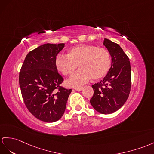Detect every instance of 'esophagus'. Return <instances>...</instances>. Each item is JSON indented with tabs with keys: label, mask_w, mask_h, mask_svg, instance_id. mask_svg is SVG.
Instances as JSON below:
<instances>
[{
	"label": "esophagus",
	"mask_w": 154,
	"mask_h": 154,
	"mask_svg": "<svg viewBox=\"0 0 154 154\" xmlns=\"http://www.w3.org/2000/svg\"><path fill=\"white\" fill-rule=\"evenodd\" d=\"M82 89H83V88H82V87H80V88H74V90H75V91H81L82 90Z\"/></svg>",
	"instance_id": "1"
}]
</instances>
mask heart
<instances>
[{
	"label": "heart",
	"mask_w": 154,
	"mask_h": 154,
	"mask_svg": "<svg viewBox=\"0 0 154 154\" xmlns=\"http://www.w3.org/2000/svg\"><path fill=\"white\" fill-rule=\"evenodd\" d=\"M54 63L56 69L65 76L72 74L78 65L80 69L66 81L68 85L78 87L91 78L97 80L105 76L110 69L111 57L106 49L84 44L69 49L67 56L57 54Z\"/></svg>",
	"instance_id": "heart-1"
}]
</instances>
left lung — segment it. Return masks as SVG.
<instances>
[{
	"instance_id": "8db88e82",
	"label": "left lung",
	"mask_w": 154,
	"mask_h": 154,
	"mask_svg": "<svg viewBox=\"0 0 154 154\" xmlns=\"http://www.w3.org/2000/svg\"><path fill=\"white\" fill-rule=\"evenodd\" d=\"M103 45L110 54L111 66L103 80L92 85L94 94L90 103L99 113L109 114L119 109L128 99L131 86V65L119 44L104 38Z\"/></svg>"
}]
</instances>
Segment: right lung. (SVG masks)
Masks as SVG:
<instances>
[{
	"label": "right lung",
	"mask_w": 154,
	"mask_h": 154,
	"mask_svg": "<svg viewBox=\"0 0 154 154\" xmlns=\"http://www.w3.org/2000/svg\"><path fill=\"white\" fill-rule=\"evenodd\" d=\"M65 44H44L26 56L19 77L22 97L27 109L45 122L59 120L65 113L72 89L61 87L63 77L55 66V56Z\"/></svg>",
	"instance_id": "right-lung-1"
}]
</instances>
